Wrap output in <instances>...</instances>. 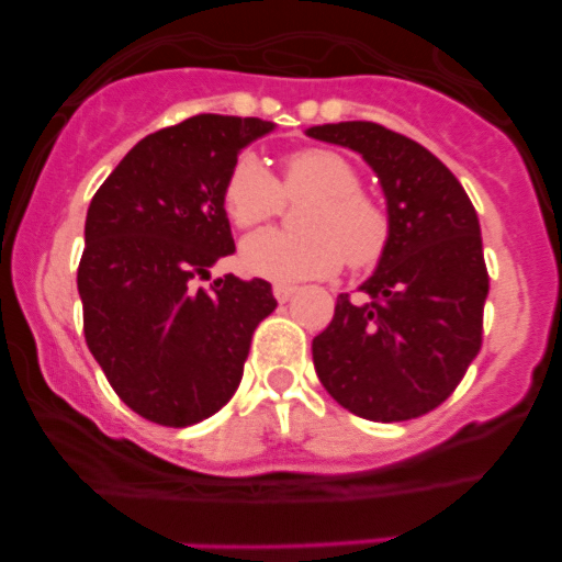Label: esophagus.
<instances>
[{"label": "esophagus", "mask_w": 562, "mask_h": 562, "mask_svg": "<svg viewBox=\"0 0 562 562\" xmlns=\"http://www.w3.org/2000/svg\"><path fill=\"white\" fill-rule=\"evenodd\" d=\"M271 291H274V299H277V302H288V299H291L293 293H296V288H293V285H285V282H277V285L271 288Z\"/></svg>", "instance_id": "1"}]
</instances>
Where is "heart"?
<instances>
[{"mask_svg":"<svg viewBox=\"0 0 562 562\" xmlns=\"http://www.w3.org/2000/svg\"><path fill=\"white\" fill-rule=\"evenodd\" d=\"M353 162L334 149H299L285 160L282 181L255 155H241L225 181V212L241 231H252L282 212L285 198H313L304 209L302 228L293 236L280 231L249 236L241 245V266L269 280L331 277L348 260L350 269H370L391 239L389 209L359 190Z\"/></svg>","mask_w":562,"mask_h":562,"instance_id":"1","label":"heart"}]
</instances>
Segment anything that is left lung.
Returning <instances> with one entry per match:
<instances>
[{"instance_id":"left-lung-1","label":"left lung","mask_w":562,"mask_h":562,"mask_svg":"<svg viewBox=\"0 0 562 562\" xmlns=\"http://www.w3.org/2000/svg\"><path fill=\"white\" fill-rule=\"evenodd\" d=\"M307 135L359 151L391 217L386 252L359 288L367 302L339 293L313 339L317 378L370 422L424 416L449 400L481 350L490 274L473 203L432 151L383 124H317Z\"/></svg>"}]
</instances>
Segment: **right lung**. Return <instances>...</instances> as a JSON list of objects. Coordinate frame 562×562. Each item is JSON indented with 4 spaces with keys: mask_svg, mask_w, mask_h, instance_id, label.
I'll use <instances>...</instances> for the list:
<instances>
[{
    "mask_svg": "<svg viewBox=\"0 0 562 562\" xmlns=\"http://www.w3.org/2000/svg\"><path fill=\"white\" fill-rule=\"evenodd\" d=\"M274 122L201 113L133 146L94 192L78 293L83 334L119 400L162 427L214 416L239 389L252 331L274 313L266 280L225 274L236 249L225 181Z\"/></svg>",
    "mask_w": 562,
    "mask_h": 562,
    "instance_id": "add662e5",
    "label": "right lung"
}]
</instances>
